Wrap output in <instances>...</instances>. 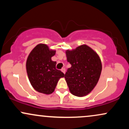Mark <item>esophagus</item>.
I'll return each mask as SVG.
<instances>
[{
	"mask_svg": "<svg viewBox=\"0 0 129 129\" xmlns=\"http://www.w3.org/2000/svg\"><path fill=\"white\" fill-rule=\"evenodd\" d=\"M61 71H62V73H66V69H65L64 68H63V69H62Z\"/></svg>",
	"mask_w": 129,
	"mask_h": 129,
	"instance_id": "esophagus-1",
	"label": "esophagus"
}]
</instances>
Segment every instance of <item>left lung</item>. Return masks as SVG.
<instances>
[{"instance_id":"left-lung-1","label":"left lung","mask_w":129,"mask_h":129,"mask_svg":"<svg viewBox=\"0 0 129 129\" xmlns=\"http://www.w3.org/2000/svg\"><path fill=\"white\" fill-rule=\"evenodd\" d=\"M72 67L65 74L70 93L78 97L86 96L96 85L102 71V63L96 52L88 45H80L66 51Z\"/></svg>"}]
</instances>
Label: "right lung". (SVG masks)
<instances>
[{
  "label": "right lung",
  "instance_id": "add662e5",
  "mask_svg": "<svg viewBox=\"0 0 129 129\" xmlns=\"http://www.w3.org/2000/svg\"><path fill=\"white\" fill-rule=\"evenodd\" d=\"M56 50L44 44L37 45L26 59V73L32 87L39 93L50 94L54 91L60 78L64 74L56 69V62L51 60Z\"/></svg>",
  "mask_w": 129,
  "mask_h": 129
}]
</instances>
